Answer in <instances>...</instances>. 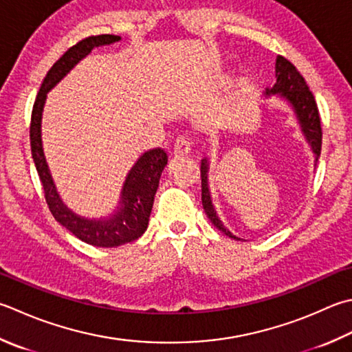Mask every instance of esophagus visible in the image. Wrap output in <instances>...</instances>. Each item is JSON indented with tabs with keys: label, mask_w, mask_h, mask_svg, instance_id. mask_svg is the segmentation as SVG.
Returning a JSON list of instances; mask_svg holds the SVG:
<instances>
[{
	"label": "esophagus",
	"mask_w": 352,
	"mask_h": 352,
	"mask_svg": "<svg viewBox=\"0 0 352 352\" xmlns=\"http://www.w3.org/2000/svg\"><path fill=\"white\" fill-rule=\"evenodd\" d=\"M190 154V143L184 139V137H180L177 139L174 144V155L177 157H184Z\"/></svg>",
	"instance_id": "1"
}]
</instances>
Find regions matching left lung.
Returning <instances> with one entry per match:
<instances>
[{
  "instance_id": "left-lung-1",
  "label": "left lung",
  "mask_w": 352,
  "mask_h": 352,
  "mask_svg": "<svg viewBox=\"0 0 352 352\" xmlns=\"http://www.w3.org/2000/svg\"><path fill=\"white\" fill-rule=\"evenodd\" d=\"M270 96H276V98L284 100L292 108L296 120H298V125L302 131V135H304V139L309 144V148H311L316 157L314 162L318 163L322 148V128L318 105H316L314 96L309 91L302 74L296 70V67L290 60H287L282 56L276 58V82H274L273 87L265 88L264 91V98H270ZM209 158H203L199 170H201V201L206 215L210 219V223L219 232H223L226 236L236 241H244L236 235H233L217 215L209 189Z\"/></svg>"
}]
</instances>
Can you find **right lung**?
Wrapping results in <instances>:
<instances>
[{
	"label": "right lung",
	"instance_id": "obj_1",
	"mask_svg": "<svg viewBox=\"0 0 352 352\" xmlns=\"http://www.w3.org/2000/svg\"><path fill=\"white\" fill-rule=\"evenodd\" d=\"M117 34H99L82 39L80 43L62 54L48 70L34 100L30 123V144L34 166L43 183L45 201L54 219L72 232L76 238L96 247H119L140 238L148 229L154 197L160 183L163 169L168 164V155L163 149H149L143 153L129 169L123 182L117 208L108 217L87 218L74 213L62 201L56 184L44 155L41 123L47 100V93L56 87L79 62L91 53L93 48L119 43Z\"/></svg>",
	"mask_w": 352,
	"mask_h": 352
}]
</instances>
